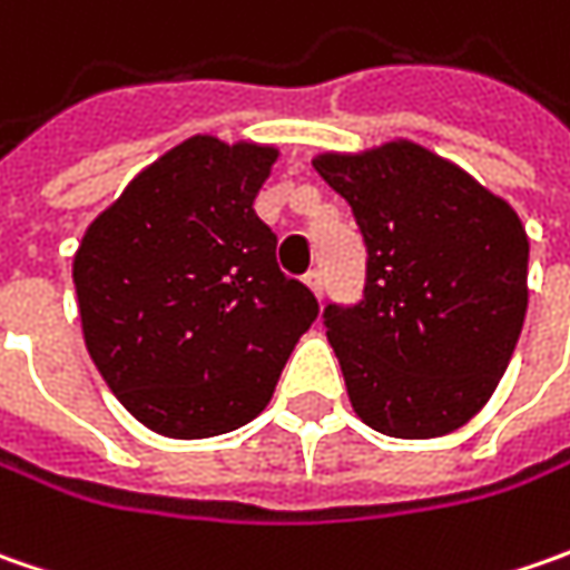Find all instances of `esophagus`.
Listing matches in <instances>:
<instances>
[{
    "instance_id": "34e87169",
    "label": "esophagus",
    "mask_w": 570,
    "mask_h": 570,
    "mask_svg": "<svg viewBox=\"0 0 570 570\" xmlns=\"http://www.w3.org/2000/svg\"><path fill=\"white\" fill-rule=\"evenodd\" d=\"M304 282H307V288H311L314 295L323 297V273H320V269H311V273L304 275Z\"/></svg>"
}]
</instances>
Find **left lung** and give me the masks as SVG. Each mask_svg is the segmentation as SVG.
<instances>
[{"label":"left lung","mask_w":570,"mask_h":570,"mask_svg":"<svg viewBox=\"0 0 570 570\" xmlns=\"http://www.w3.org/2000/svg\"><path fill=\"white\" fill-rule=\"evenodd\" d=\"M367 247L364 297L323 326L352 409L390 438H441L489 403L527 317L530 240L517 212L415 142L320 155Z\"/></svg>","instance_id":"1"}]
</instances>
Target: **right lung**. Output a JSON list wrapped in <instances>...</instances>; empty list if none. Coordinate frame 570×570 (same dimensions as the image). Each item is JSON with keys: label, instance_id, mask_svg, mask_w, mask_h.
<instances>
[{"label": "right lung", "instance_id": "add662e5", "mask_svg": "<svg viewBox=\"0 0 570 570\" xmlns=\"http://www.w3.org/2000/svg\"><path fill=\"white\" fill-rule=\"evenodd\" d=\"M273 145L193 136L88 225L76 278L100 377L145 428L196 441L256 419L320 307L253 199Z\"/></svg>", "mask_w": 570, "mask_h": 570}]
</instances>
